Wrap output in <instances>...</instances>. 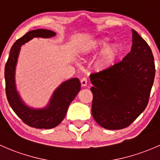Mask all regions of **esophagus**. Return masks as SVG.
<instances>
[{"instance_id":"esophagus-1","label":"esophagus","mask_w":160,"mask_h":160,"mask_svg":"<svg viewBox=\"0 0 160 160\" xmlns=\"http://www.w3.org/2000/svg\"><path fill=\"white\" fill-rule=\"evenodd\" d=\"M80 83H81V85L83 86V87L87 86V78H86V77H83V78L81 79V80H80Z\"/></svg>"}]
</instances>
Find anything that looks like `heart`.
Segmentation results:
<instances>
[{"label":"heart","instance_id":"1","mask_svg":"<svg viewBox=\"0 0 160 160\" xmlns=\"http://www.w3.org/2000/svg\"><path fill=\"white\" fill-rule=\"evenodd\" d=\"M102 49V52L100 54L97 61L98 66L103 69L110 68L116 62L120 52L117 45H110L108 38H101L85 44L80 49V53L82 55L86 56Z\"/></svg>","mask_w":160,"mask_h":160}]
</instances>
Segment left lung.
<instances>
[{
    "mask_svg": "<svg viewBox=\"0 0 160 160\" xmlns=\"http://www.w3.org/2000/svg\"><path fill=\"white\" fill-rule=\"evenodd\" d=\"M132 32L131 52L122 61L89 76L93 85L92 117L106 129L127 128L148 104L156 73L153 54L147 42Z\"/></svg>",
    "mask_w": 160,
    "mask_h": 160,
    "instance_id": "8db88e82",
    "label": "left lung"
}]
</instances>
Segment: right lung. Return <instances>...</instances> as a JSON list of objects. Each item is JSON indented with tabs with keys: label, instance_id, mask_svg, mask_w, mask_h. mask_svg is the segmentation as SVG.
Segmentation results:
<instances>
[{
	"label": "right lung",
	"instance_id": "obj_1",
	"mask_svg": "<svg viewBox=\"0 0 160 160\" xmlns=\"http://www.w3.org/2000/svg\"><path fill=\"white\" fill-rule=\"evenodd\" d=\"M54 36V32L48 29H38L28 32L13 44L5 65V91L9 104L22 122L35 128L50 129L58 125L65 117L69 105L80 90L81 84L79 79L67 80L54 92L49 106L40 110L26 106L16 90L14 71L21 45L35 37L49 38Z\"/></svg>",
	"mask_w": 160,
	"mask_h": 160
}]
</instances>
